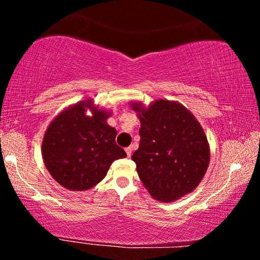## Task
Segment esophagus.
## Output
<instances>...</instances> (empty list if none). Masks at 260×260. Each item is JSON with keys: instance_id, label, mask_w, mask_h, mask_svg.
<instances>
[{"instance_id": "esophagus-1", "label": "esophagus", "mask_w": 260, "mask_h": 260, "mask_svg": "<svg viewBox=\"0 0 260 260\" xmlns=\"http://www.w3.org/2000/svg\"><path fill=\"white\" fill-rule=\"evenodd\" d=\"M125 151H126V153H127V156H128V157L132 156V148H131V147L125 148Z\"/></svg>"}]
</instances>
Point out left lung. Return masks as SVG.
Returning <instances> with one entry per match:
<instances>
[{"label":"left lung","instance_id":"left-lung-1","mask_svg":"<svg viewBox=\"0 0 260 260\" xmlns=\"http://www.w3.org/2000/svg\"><path fill=\"white\" fill-rule=\"evenodd\" d=\"M141 122L132 159L151 197L174 202L195 190L210 164V146L195 116L177 101L129 103Z\"/></svg>","mask_w":260,"mask_h":260}]
</instances>
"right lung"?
Returning a JSON list of instances; mask_svg holds the SVG:
<instances>
[{
    "label": "right lung",
    "mask_w": 260,
    "mask_h": 260,
    "mask_svg": "<svg viewBox=\"0 0 260 260\" xmlns=\"http://www.w3.org/2000/svg\"><path fill=\"white\" fill-rule=\"evenodd\" d=\"M111 114L87 99L64 109L47 127L43 162L61 187L89 190L105 178L114 160L127 156L116 144V128L107 122Z\"/></svg>",
    "instance_id": "obj_1"
}]
</instances>
